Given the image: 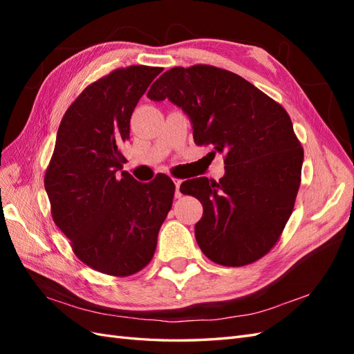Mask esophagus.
Instances as JSON below:
<instances>
[{
	"label": "esophagus",
	"instance_id": "esophagus-1",
	"mask_svg": "<svg viewBox=\"0 0 354 354\" xmlns=\"http://www.w3.org/2000/svg\"><path fill=\"white\" fill-rule=\"evenodd\" d=\"M174 185H176V198L181 196V192H180V186H181V180L174 178Z\"/></svg>",
	"mask_w": 354,
	"mask_h": 354
}]
</instances>
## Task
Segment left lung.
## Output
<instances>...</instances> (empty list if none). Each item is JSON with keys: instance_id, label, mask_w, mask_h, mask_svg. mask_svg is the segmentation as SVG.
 <instances>
[{"instance_id": "1", "label": "left lung", "mask_w": 354, "mask_h": 354, "mask_svg": "<svg viewBox=\"0 0 354 354\" xmlns=\"http://www.w3.org/2000/svg\"><path fill=\"white\" fill-rule=\"evenodd\" d=\"M147 97L178 106L195 143L224 155L218 181L199 177L180 186L203 207L195 224L202 252L227 267L261 259L279 239L301 183L304 152L286 111L239 75L208 65L167 71Z\"/></svg>"}]
</instances>
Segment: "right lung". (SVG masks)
Segmentation results:
<instances>
[{"label": "right lung", "instance_id": "obj_1", "mask_svg": "<svg viewBox=\"0 0 354 354\" xmlns=\"http://www.w3.org/2000/svg\"><path fill=\"white\" fill-rule=\"evenodd\" d=\"M162 68L128 66L88 85L59 125L44 186L51 216L91 269L130 276L149 264L173 205L169 177L151 183L122 171L133 111Z\"/></svg>", "mask_w": 354, "mask_h": 354}]
</instances>
